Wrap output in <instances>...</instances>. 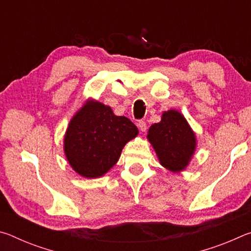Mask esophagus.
Masks as SVG:
<instances>
[{"instance_id": "obj_1", "label": "esophagus", "mask_w": 251, "mask_h": 251, "mask_svg": "<svg viewBox=\"0 0 251 251\" xmlns=\"http://www.w3.org/2000/svg\"><path fill=\"white\" fill-rule=\"evenodd\" d=\"M137 126H138V128H139V130H141V131H146V129H147V125H146V123L144 122V121L138 122L137 123Z\"/></svg>"}]
</instances>
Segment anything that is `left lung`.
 <instances>
[{"label": "left lung", "instance_id": "1", "mask_svg": "<svg viewBox=\"0 0 251 251\" xmlns=\"http://www.w3.org/2000/svg\"><path fill=\"white\" fill-rule=\"evenodd\" d=\"M147 139L161 166L173 173H180L188 167L197 147L196 133L176 109L163 112L160 122L148 129Z\"/></svg>", "mask_w": 251, "mask_h": 251}]
</instances>
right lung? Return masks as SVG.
I'll return each instance as SVG.
<instances>
[{
  "label": "right lung",
  "mask_w": 251,
  "mask_h": 251,
  "mask_svg": "<svg viewBox=\"0 0 251 251\" xmlns=\"http://www.w3.org/2000/svg\"><path fill=\"white\" fill-rule=\"evenodd\" d=\"M138 128L125 116L96 100L77 109L64 135V154L70 166L84 178L104 176L118 159Z\"/></svg>",
  "instance_id": "1"
}]
</instances>
